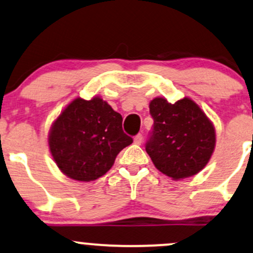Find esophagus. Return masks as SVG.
Listing matches in <instances>:
<instances>
[{"label":"esophagus","instance_id":"esophagus-1","mask_svg":"<svg viewBox=\"0 0 253 253\" xmlns=\"http://www.w3.org/2000/svg\"><path fill=\"white\" fill-rule=\"evenodd\" d=\"M142 140H143V137H142V135L141 134H137L134 137V142H135V144H141L142 143Z\"/></svg>","mask_w":253,"mask_h":253}]
</instances>
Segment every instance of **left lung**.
Returning a JSON list of instances; mask_svg holds the SVG:
<instances>
[{
	"label": "left lung",
	"mask_w": 253,
	"mask_h": 253,
	"mask_svg": "<svg viewBox=\"0 0 253 253\" xmlns=\"http://www.w3.org/2000/svg\"><path fill=\"white\" fill-rule=\"evenodd\" d=\"M154 119L146 152L160 172L172 179L198 173L215 148V129L198 105L184 98L169 104L155 98L149 104Z\"/></svg>",
	"instance_id": "obj_1"
}]
</instances>
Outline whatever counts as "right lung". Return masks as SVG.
<instances>
[{"label": "right lung", "instance_id": "obj_1", "mask_svg": "<svg viewBox=\"0 0 253 253\" xmlns=\"http://www.w3.org/2000/svg\"><path fill=\"white\" fill-rule=\"evenodd\" d=\"M122 116L98 96L73 100L50 130V152L58 169L80 181L103 177L118 153L132 143L122 129Z\"/></svg>", "mask_w": 253, "mask_h": 253}]
</instances>
